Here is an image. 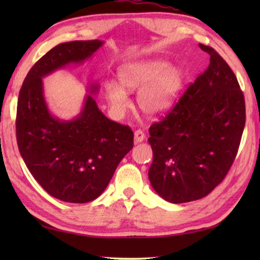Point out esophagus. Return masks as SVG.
<instances>
[{
  "instance_id": "obj_1",
  "label": "esophagus",
  "mask_w": 260,
  "mask_h": 260,
  "mask_svg": "<svg viewBox=\"0 0 260 260\" xmlns=\"http://www.w3.org/2000/svg\"><path fill=\"white\" fill-rule=\"evenodd\" d=\"M144 138H146V135H144V133L141 129H138L135 131L134 133V142L135 143H140L142 142V141L144 140Z\"/></svg>"
}]
</instances>
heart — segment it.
<instances>
[{"mask_svg": "<svg viewBox=\"0 0 260 260\" xmlns=\"http://www.w3.org/2000/svg\"><path fill=\"white\" fill-rule=\"evenodd\" d=\"M119 78L107 80L104 93L110 107L116 114H122L129 107V98L126 89L140 91L139 104L148 116L157 117L166 113L173 107L181 93L186 74L182 69L170 67L162 59L135 61L121 68Z\"/></svg>", "mask_w": 260, "mask_h": 260, "instance_id": "1", "label": "heart"}]
</instances>
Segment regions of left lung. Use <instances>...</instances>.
I'll return each mask as SVG.
<instances>
[{
  "instance_id": "obj_1",
  "label": "left lung",
  "mask_w": 260,
  "mask_h": 260,
  "mask_svg": "<svg viewBox=\"0 0 260 260\" xmlns=\"http://www.w3.org/2000/svg\"><path fill=\"white\" fill-rule=\"evenodd\" d=\"M200 48L210 55L208 69L149 128V180L174 204L203 199L225 179L245 125L244 96L234 72L213 48Z\"/></svg>"
}]
</instances>
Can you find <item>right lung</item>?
<instances>
[{"label": "right lung", "instance_id": "1", "mask_svg": "<svg viewBox=\"0 0 260 260\" xmlns=\"http://www.w3.org/2000/svg\"><path fill=\"white\" fill-rule=\"evenodd\" d=\"M103 41H72L52 48L35 63L20 88L16 135L34 179L57 200L87 203L104 191L118 164L133 148V131L108 119L87 95L80 114L59 120L48 110L42 78L89 58ZM98 83L90 87L91 93Z\"/></svg>", "mask_w": 260, "mask_h": 260}]
</instances>
